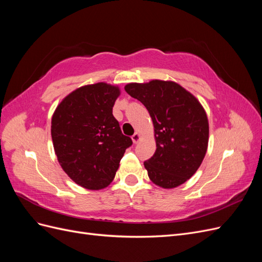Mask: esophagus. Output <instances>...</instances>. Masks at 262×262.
<instances>
[{"label":"esophagus","instance_id":"34e87169","mask_svg":"<svg viewBox=\"0 0 262 262\" xmlns=\"http://www.w3.org/2000/svg\"><path fill=\"white\" fill-rule=\"evenodd\" d=\"M141 138H142V136H141V134H140L139 132H136V133H134L133 136L131 137V139H132V141H133V143H136V144L141 140Z\"/></svg>","mask_w":262,"mask_h":262}]
</instances>
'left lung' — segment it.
Returning <instances> with one entry per match:
<instances>
[{
	"mask_svg": "<svg viewBox=\"0 0 262 262\" xmlns=\"http://www.w3.org/2000/svg\"><path fill=\"white\" fill-rule=\"evenodd\" d=\"M152 118L156 150L144 162L148 177L164 189L191 178L203 161L209 143V120L193 95L172 81L152 80L124 86Z\"/></svg>",
	"mask_w": 262,
	"mask_h": 262,
	"instance_id": "8db88e82",
	"label": "left lung"
}]
</instances>
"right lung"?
Segmentation results:
<instances>
[{"mask_svg": "<svg viewBox=\"0 0 262 262\" xmlns=\"http://www.w3.org/2000/svg\"><path fill=\"white\" fill-rule=\"evenodd\" d=\"M120 93L119 86L105 82L84 85L63 98L52 115L51 138L58 162L85 189L108 187L132 145L113 115Z\"/></svg>", "mask_w": 262, "mask_h": 262, "instance_id": "1", "label": "right lung"}]
</instances>
